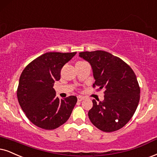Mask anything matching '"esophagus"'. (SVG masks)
Returning <instances> with one entry per match:
<instances>
[{
    "instance_id": "esophagus-1",
    "label": "esophagus",
    "mask_w": 157,
    "mask_h": 157,
    "mask_svg": "<svg viewBox=\"0 0 157 157\" xmlns=\"http://www.w3.org/2000/svg\"><path fill=\"white\" fill-rule=\"evenodd\" d=\"M84 99H85V98L83 96H77V101H81L84 100Z\"/></svg>"
}]
</instances>
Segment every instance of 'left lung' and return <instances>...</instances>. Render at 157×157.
<instances>
[{
	"label": "left lung",
	"mask_w": 157,
	"mask_h": 157,
	"mask_svg": "<svg viewBox=\"0 0 157 157\" xmlns=\"http://www.w3.org/2000/svg\"><path fill=\"white\" fill-rule=\"evenodd\" d=\"M79 56L90 64L95 85L104 88V99L88 112L90 122L104 132L120 130L130 121L140 100V88L133 70L124 61L104 51H85Z\"/></svg>",
	"instance_id": "1"
}]
</instances>
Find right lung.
<instances>
[{"mask_svg": "<svg viewBox=\"0 0 157 157\" xmlns=\"http://www.w3.org/2000/svg\"><path fill=\"white\" fill-rule=\"evenodd\" d=\"M48 52L41 55L21 72L17 98L21 109L35 125L53 130L68 120L77 101L75 96L56 97L53 84L61 78V69L76 54Z\"/></svg>", "mask_w": 157, "mask_h": 157, "instance_id": "obj_1", "label": "right lung"}]
</instances>
